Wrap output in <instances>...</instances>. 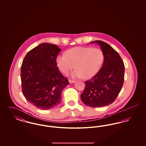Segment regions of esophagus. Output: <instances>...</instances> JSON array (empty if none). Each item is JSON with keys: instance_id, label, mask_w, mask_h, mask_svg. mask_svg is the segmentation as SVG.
Segmentation results:
<instances>
[{"instance_id": "esophagus-1", "label": "esophagus", "mask_w": 146, "mask_h": 146, "mask_svg": "<svg viewBox=\"0 0 146 146\" xmlns=\"http://www.w3.org/2000/svg\"><path fill=\"white\" fill-rule=\"evenodd\" d=\"M69 83H70V84L74 83H76V81H75V80H70H70H69Z\"/></svg>"}]
</instances>
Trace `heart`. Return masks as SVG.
I'll return each mask as SVG.
<instances>
[{
	"instance_id": "heart-1",
	"label": "heart",
	"mask_w": 146,
	"mask_h": 146,
	"mask_svg": "<svg viewBox=\"0 0 146 146\" xmlns=\"http://www.w3.org/2000/svg\"><path fill=\"white\" fill-rule=\"evenodd\" d=\"M104 61L101 49L91 47H76L69 49L66 54H59L56 58L57 66L62 73H71L73 78L90 79L97 74Z\"/></svg>"
}]
</instances>
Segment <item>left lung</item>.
<instances>
[{"label":"left lung","mask_w":146,"mask_h":146,"mask_svg":"<svg viewBox=\"0 0 146 146\" xmlns=\"http://www.w3.org/2000/svg\"><path fill=\"white\" fill-rule=\"evenodd\" d=\"M104 56L102 68L90 80L85 82V88L80 97L84 104L102 107L112 104L124 84L125 66L118 52L107 43L95 40Z\"/></svg>","instance_id":"obj_1"}]
</instances>
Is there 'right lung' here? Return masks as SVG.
Returning a JSON list of instances; mask_svg holds the SVG:
<instances>
[{"label":"right lung","mask_w":146,"mask_h":146,"mask_svg":"<svg viewBox=\"0 0 146 146\" xmlns=\"http://www.w3.org/2000/svg\"><path fill=\"white\" fill-rule=\"evenodd\" d=\"M61 51L56 45L42 43L29 51L22 63L23 94L39 109L49 110L60 104L62 91L69 84L56 62Z\"/></svg>","instance_id":"add662e5"}]
</instances>
